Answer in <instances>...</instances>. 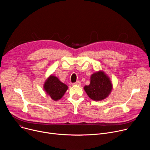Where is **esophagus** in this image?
Instances as JSON below:
<instances>
[{
    "label": "esophagus",
    "mask_w": 150,
    "mask_h": 150,
    "mask_svg": "<svg viewBox=\"0 0 150 150\" xmlns=\"http://www.w3.org/2000/svg\"><path fill=\"white\" fill-rule=\"evenodd\" d=\"M72 85H81V82H79V81H76V82H74V83H72Z\"/></svg>",
    "instance_id": "obj_1"
}]
</instances>
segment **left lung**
<instances>
[{
	"label": "left lung",
	"instance_id": "obj_1",
	"mask_svg": "<svg viewBox=\"0 0 150 150\" xmlns=\"http://www.w3.org/2000/svg\"><path fill=\"white\" fill-rule=\"evenodd\" d=\"M112 89V85L109 78L104 72H98L91 76L89 85H85L84 90L90 98L100 101L109 96Z\"/></svg>",
	"mask_w": 150,
	"mask_h": 150
}]
</instances>
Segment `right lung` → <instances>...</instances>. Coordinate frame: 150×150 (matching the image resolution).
<instances>
[{
    "instance_id": "add662e5",
    "label": "right lung",
    "mask_w": 150,
    "mask_h": 150,
    "mask_svg": "<svg viewBox=\"0 0 150 150\" xmlns=\"http://www.w3.org/2000/svg\"><path fill=\"white\" fill-rule=\"evenodd\" d=\"M45 90L50 97L56 101L60 99L68 90V86L54 76H50L45 83Z\"/></svg>"
}]
</instances>
